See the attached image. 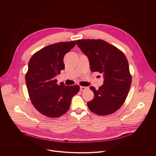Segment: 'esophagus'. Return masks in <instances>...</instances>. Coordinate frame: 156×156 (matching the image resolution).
Listing matches in <instances>:
<instances>
[{"label":"esophagus","instance_id":"34e87169","mask_svg":"<svg viewBox=\"0 0 156 156\" xmlns=\"http://www.w3.org/2000/svg\"><path fill=\"white\" fill-rule=\"evenodd\" d=\"M88 87H85V86H80V91H84L86 90V89H87Z\"/></svg>","mask_w":156,"mask_h":156}]
</instances>
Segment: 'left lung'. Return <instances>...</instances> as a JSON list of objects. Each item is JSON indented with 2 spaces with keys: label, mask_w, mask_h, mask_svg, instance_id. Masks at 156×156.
Here are the masks:
<instances>
[{
  "label": "left lung",
  "mask_w": 156,
  "mask_h": 156,
  "mask_svg": "<svg viewBox=\"0 0 156 156\" xmlns=\"http://www.w3.org/2000/svg\"><path fill=\"white\" fill-rule=\"evenodd\" d=\"M76 44L87 56L91 70L104 76L103 84L98 90L90 87L94 97L87 102L88 108L99 115L114 113L124 103L131 83L125 55L118 48L101 39H80Z\"/></svg>",
  "instance_id": "obj_1"
}]
</instances>
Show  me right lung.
I'll use <instances>...</instances> for the list:
<instances>
[{
    "label": "right lung",
    "mask_w": 156,
    "mask_h": 156,
    "mask_svg": "<svg viewBox=\"0 0 156 156\" xmlns=\"http://www.w3.org/2000/svg\"><path fill=\"white\" fill-rule=\"evenodd\" d=\"M76 45V41L60 42L39 50L30 58L25 76L30 98L44 115L57 118L69 110L80 86L58 84L56 76L64 70L63 57Z\"/></svg>",
    "instance_id": "right-lung-1"
}]
</instances>
